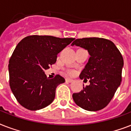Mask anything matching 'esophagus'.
I'll use <instances>...</instances> for the list:
<instances>
[{
	"label": "esophagus",
	"instance_id": "1",
	"mask_svg": "<svg viewBox=\"0 0 131 131\" xmlns=\"http://www.w3.org/2000/svg\"><path fill=\"white\" fill-rule=\"evenodd\" d=\"M65 81L67 82H69V83H71V82H73V80H71V79H69V78H67L65 80Z\"/></svg>",
	"mask_w": 131,
	"mask_h": 131
}]
</instances>
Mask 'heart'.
Wrapping results in <instances>:
<instances>
[{"label":"heart","mask_w":131,"mask_h":131,"mask_svg":"<svg viewBox=\"0 0 131 131\" xmlns=\"http://www.w3.org/2000/svg\"><path fill=\"white\" fill-rule=\"evenodd\" d=\"M67 73L69 74V75H73L74 71H73V70H68Z\"/></svg>","instance_id":"1"}]
</instances>
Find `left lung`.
<instances>
[{
  "label": "left lung",
  "instance_id": "8db88e82",
  "mask_svg": "<svg viewBox=\"0 0 131 131\" xmlns=\"http://www.w3.org/2000/svg\"><path fill=\"white\" fill-rule=\"evenodd\" d=\"M71 45L86 49L90 56L80 75L84 81L89 80L90 85L73 94V101L87 111L102 110L111 101L122 81V54L113 42L103 38L78 39Z\"/></svg>",
  "mask_w": 131,
  "mask_h": 131
}]
</instances>
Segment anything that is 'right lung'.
<instances>
[{"instance_id":"add662e5","label":"right lung","mask_w":131,"mask_h":131,"mask_svg":"<svg viewBox=\"0 0 131 131\" xmlns=\"http://www.w3.org/2000/svg\"><path fill=\"white\" fill-rule=\"evenodd\" d=\"M74 39L31 35L17 44L9 62V85L21 106L36 111L53 102L56 88L65 80L59 75L49 79L44 71L55 63L58 53Z\"/></svg>"}]
</instances>
